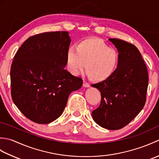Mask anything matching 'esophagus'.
<instances>
[{
	"instance_id": "obj_1",
	"label": "esophagus",
	"mask_w": 159,
	"mask_h": 159,
	"mask_svg": "<svg viewBox=\"0 0 159 159\" xmlns=\"http://www.w3.org/2000/svg\"><path fill=\"white\" fill-rule=\"evenodd\" d=\"M83 87H90V84L89 83H87L85 80H83Z\"/></svg>"
}]
</instances>
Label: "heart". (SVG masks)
<instances>
[{"instance_id": "b5f03b06", "label": "heart", "mask_w": 159, "mask_h": 159, "mask_svg": "<svg viewBox=\"0 0 159 159\" xmlns=\"http://www.w3.org/2000/svg\"><path fill=\"white\" fill-rule=\"evenodd\" d=\"M120 59L116 48L96 38L81 40L76 48L70 47L66 54L67 67L71 73L76 75L85 63L87 74L96 80H104L112 76L118 68Z\"/></svg>"}]
</instances>
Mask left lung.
<instances>
[{"label": "left lung", "mask_w": 159, "mask_h": 159, "mask_svg": "<svg viewBox=\"0 0 159 159\" xmlns=\"http://www.w3.org/2000/svg\"><path fill=\"white\" fill-rule=\"evenodd\" d=\"M120 52L116 72L109 79L92 85L100 91V106L92 113L93 120L109 130L121 129L142 110L146 101L148 69L135 46L110 38Z\"/></svg>", "instance_id": "8db88e82"}]
</instances>
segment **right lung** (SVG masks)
I'll return each mask as SVG.
<instances>
[{
    "label": "right lung",
    "instance_id": "add662e5",
    "mask_svg": "<svg viewBox=\"0 0 159 159\" xmlns=\"http://www.w3.org/2000/svg\"><path fill=\"white\" fill-rule=\"evenodd\" d=\"M70 42L67 31L42 33L29 38L16 53L10 72L11 98L33 122L57 119L70 93L83 85L81 78L64 69Z\"/></svg>",
    "mask_w": 159,
    "mask_h": 159
}]
</instances>
